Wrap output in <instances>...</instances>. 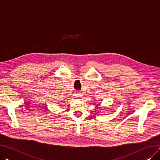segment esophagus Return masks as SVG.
<instances>
[{"instance_id": "obj_1", "label": "esophagus", "mask_w": 160, "mask_h": 160, "mask_svg": "<svg viewBox=\"0 0 160 160\" xmlns=\"http://www.w3.org/2000/svg\"><path fill=\"white\" fill-rule=\"evenodd\" d=\"M75 96H76V98H79V96H80L79 93H78V92H76V94H75Z\"/></svg>"}]
</instances>
